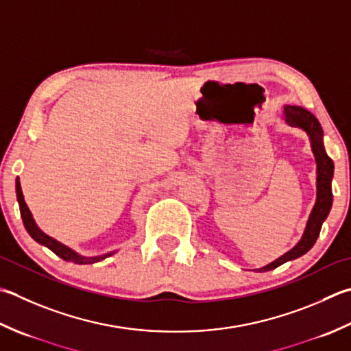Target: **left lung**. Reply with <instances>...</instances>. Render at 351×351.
<instances>
[{
	"label": "left lung",
	"mask_w": 351,
	"mask_h": 351,
	"mask_svg": "<svg viewBox=\"0 0 351 351\" xmlns=\"http://www.w3.org/2000/svg\"><path fill=\"white\" fill-rule=\"evenodd\" d=\"M281 119L285 120L286 125L301 129L308 136L315 161H317V201H315L311 215H308L304 232L298 240V243L292 250L285 252L283 256L274 260V262L258 267V269H254L257 272L272 271L280 265L304 256L315 245V242H317L322 222L326 221L328 213H330L333 202L332 180L335 164L324 149V132H322L318 119L311 111H307L306 108L298 105H285L283 112H281Z\"/></svg>",
	"instance_id": "left-lung-1"
}]
</instances>
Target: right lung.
Segmentation results:
<instances>
[{
	"mask_svg": "<svg viewBox=\"0 0 351 351\" xmlns=\"http://www.w3.org/2000/svg\"><path fill=\"white\" fill-rule=\"evenodd\" d=\"M16 199H18V204H19L21 217H23V222H24V226H25L27 232H29V234L32 236V239L36 240L39 245L47 246L48 250L53 251L58 257H60L62 260H65V262H73L75 265H93V263L101 262V260H105L106 257L112 256V254L117 252V250H115V251H109L106 254H101V256H91V257H89V256H82V254L71 250L70 246L60 243L59 240L45 234V232L36 225V222H34L32 211L29 210V207H27V204L24 201L23 190H21L19 178H16Z\"/></svg>",
	"mask_w": 351,
	"mask_h": 351,
	"instance_id": "obj_1",
	"label": "right lung"
}]
</instances>
